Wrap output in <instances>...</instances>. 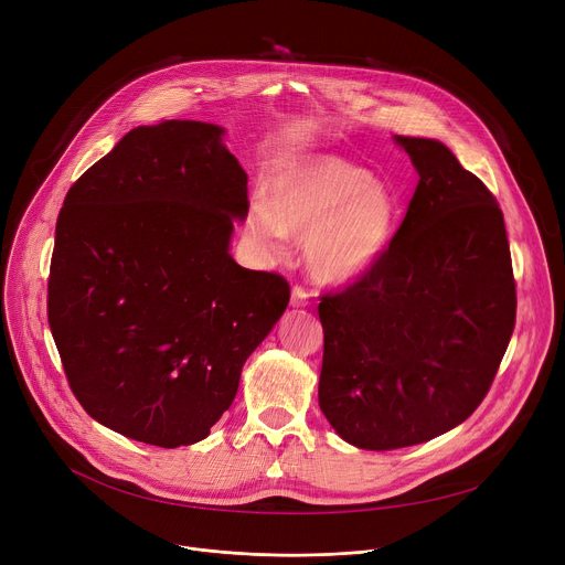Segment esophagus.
<instances>
[{
	"label": "esophagus",
	"instance_id": "34e87169",
	"mask_svg": "<svg viewBox=\"0 0 565 565\" xmlns=\"http://www.w3.org/2000/svg\"><path fill=\"white\" fill-rule=\"evenodd\" d=\"M311 301V295L306 292L301 286H292L290 290V306L292 309H303V306H309Z\"/></svg>",
	"mask_w": 565,
	"mask_h": 565
}]
</instances>
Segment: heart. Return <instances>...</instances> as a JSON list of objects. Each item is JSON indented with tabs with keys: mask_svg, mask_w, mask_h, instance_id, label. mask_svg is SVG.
<instances>
[{
	"mask_svg": "<svg viewBox=\"0 0 565 565\" xmlns=\"http://www.w3.org/2000/svg\"><path fill=\"white\" fill-rule=\"evenodd\" d=\"M394 225L390 191L338 156L295 160L270 180V200L252 202L247 230L273 254L306 238L309 270L324 284L363 277L385 252Z\"/></svg>",
	"mask_w": 565,
	"mask_h": 565,
	"instance_id": "b5f03b06",
	"label": "heart"
}]
</instances>
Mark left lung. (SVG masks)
Returning <instances> with one entry per match:
<instances>
[{"mask_svg": "<svg viewBox=\"0 0 565 565\" xmlns=\"http://www.w3.org/2000/svg\"><path fill=\"white\" fill-rule=\"evenodd\" d=\"M394 141L419 173L381 259L322 297L320 409L351 446L424 444L487 396L516 322V284L491 191L426 137Z\"/></svg>", "mask_w": 565, "mask_h": 565, "instance_id": "8db88e82", "label": "left lung"}]
</instances>
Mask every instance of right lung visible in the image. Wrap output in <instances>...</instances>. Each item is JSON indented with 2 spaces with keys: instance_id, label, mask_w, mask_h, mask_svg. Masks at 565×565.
Returning a JSON list of instances; mask_svg holds the SVG:
<instances>
[{
  "instance_id": "obj_1",
  "label": "right lung",
  "mask_w": 565,
  "mask_h": 565,
  "mask_svg": "<svg viewBox=\"0 0 565 565\" xmlns=\"http://www.w3.org/2000/svg\"><path fill=\"white\" fill-rule=\"evenodd\" d=\"M225 128H132L70 189L46 311L70 387L106 428L178 448L210 435L284 316V277L230 254L247 173Z\"/></svg>"
}]
</instances>
